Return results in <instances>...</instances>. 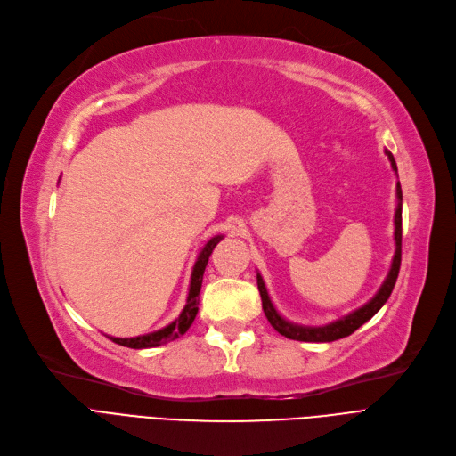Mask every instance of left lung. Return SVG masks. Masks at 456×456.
<instances>
[{
  "label": "left lung",
  "mask_w": 456,
  "mask_h": 456,
  "mask_svg": "<svg viewBox=\"0 0 456 456\" xmlns=\"http://www.w3.org/2000/svg\"><path fill=\"white\" fill-rule=\"evenodd\" d=\"M393 171L397 173V164H395V158L389 151H386ZM401 248H403V190H401V183H397V210H395V255L391 261V268L387 272V277L384 280L382 287L379 289V292L374 294V298L369 300L365 305H362L360 309L352 311L350 314L343 316V319L330 322L326 326H298L292 324L287 319L277 313V309L273 307L266 285L263 281L261 273H256V287H259L261 292V300H263V311L266 314L268 322L280 331L281 335L294 341H305V343H330V341H338L343 338H348L350 333H354L360 326H363L367 321H370L372 316L380 311V307L387 302V298L391 296V290L397 283L399 277V268H401Z\"/></svg>",
  "instance_id": "8db88e82"
}]
</instances>
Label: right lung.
Wrapping results in <instances>:
<instances>
[{"label":"right lung","mask_w":456,"mask_h":456,"mask_svg":"<svg viewBox=\"0 0 456 456\" xmlns=\"http://www.w3.org/2000/svg\"><path fill=\"white\" fill-rule=\"evenodd\" d=\"M224 239L222 234L214 236L210 239L205 248L201 249V253L197 255V261L193 265L191 270V280H190V290H188V300L184 309L181 311V314L176 316V319L167 324L166 328L147 333V335H137V338H130V339H121V338H110L113 343L121 345V346H128V348H154V346H160L166 345L169 341L179 339L181 335H184L188 331V328L191 326L195 314H197V304H200V292H201V283H203V273L208 263V256L212 255V249L216 248V244Z\"/></svg>","instance_id":"1"}]
</instances>
